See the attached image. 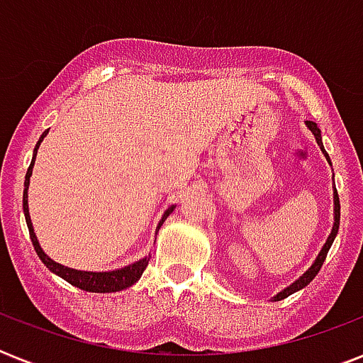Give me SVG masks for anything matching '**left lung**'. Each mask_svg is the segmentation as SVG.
Here are the masks:
<instances>
[{
    "label": "left lung",
    "mask_w": 363,
    "mask_h": 363,
    "mask_svg": "<svg viewBox=\"0 0 363 363\" xmlns=\"http://www.w3.org/2000/svg\"><path fill=\"white\" fill-rule=\"evenodd\" d=\"M305 125H307V128L313 131V135H315L316 143H318V147L322 148V152H324V156H326L328 164L332 165V162H330V156H328V152L324 150V145H322V135H320V130H318V125L311 121L305 122ZM339 218H341V205H339L337 190H335V184H333V228H332V233L328 235L326 242H324V247H322V250L315 258V262L311 264L309 269L305 271L303 275L299 277V279H296V281H294L290 286H286L284 290H281V292L277 294V296H273V301H281V299L288 298V296H292L294 292H298V290H301V288L307 286V284H309V282L313 281L316 275H318V271H320L322 264H324V259H326V256H328V250H330L333 239H335V235H337V232H339Z\"/></svg>",
    "instance_id": "8db88e82"
}]
</instances>
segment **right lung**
Masks as SVG:
<instances>
[{
  "label": "right lung",
  "instance_id": "1",
  "mask_svg": "<svg viewBox=\"0 0 363 363\" xmlns=\"http://www.w3.org/2000/svg\"><path fill=\"white\" fill-rule=\"evenodd\" d=\"M48 130L43 131V135L39 137L35 148H33V158H31V164L28 167V173H26V181H24V199H22V205H24V216H26V224H28V230H30V238L31 242H33V248H35L37 256L41 258V262L47 265L48 269L56 273L58 277H62L64 281H67L73 286L81 288V290H86V292H96V294H109V292H121V290H125L130 288L131 284H135L139 279H141L143 271L148 265V259H150V254L145 256V258L137 259L133 264L124 265L121 269H113V271H81V269H73V267H67V265H62L58 262H54L50 256L45 254V250L39 245V239H37L35 232H33V224H31L30 218V209H28V188H30V177L31 171H33V164H35V156H37V148L41 145V141L47 137ZM175 205H171L169 209H165V213L160 218L158 226H156V233L162 228V224L165 222V218L173 213Z\"/></svg>",
  "mask_w": 363,
  "mask_h": 363
}]
</instances>
